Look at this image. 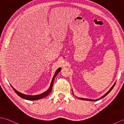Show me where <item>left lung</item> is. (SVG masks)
Instances as JSON below:
<instances>
[{"mask_svg": "<svg viewBox=\"0 0 124 124\" xmlns=\"http://www.w3.org/2000/svg\"><path fill=\"white\" fill-rule=\"evenodd\" d=\"M115 84H114L112 86V88H111L110 89V90H109V91L108 92V93H106V94H104V96L102 97V98H103V97H105L106 95H107V94H108V93H110V92L111 90H112V89L113 88L114 86H115ZM80 99H82V100H85V101H94L93 100H92V99H85V98H80ZM94 101H95V100H94Z\"/></svg>", "mask_w": 124, "mask_h": 124, "instance_id": "8db88e82", "label": "left lung"}]
</instances>
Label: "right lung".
Wrapping results in <instances>:
<instances>
[{"instance_id": "1", "label": "right lung", "mask_w": 124, "mask_h": 124, "mask_svg": "<svg viewBox=\"0 0 124 124\" xmlns=\"http://www.w3.org/2000/svg\"><path fill=\"white\" fill-rule=\"evenodd\" d=\"M61 70V69L59 68L57 70V71H56V72L55 73V75L54 77H53V78L52 79V83H51L50 84V86L49 87V88L48 89V90L47 91H46L45 93H41L40 94H38V95H36V96H30V95H26V94H24L23 93H19V92L17 91L15 89H14L13 87L12 86V88H13V90L14 91V92L18 94L19 96H20V97L23 98L25 99H27V100H30V101H36V100H38V99H41L42 98H44L45 97L47 96L48 94H49L50 93L51 91H52V87H53V82H54V80L55 78V77L56 76V75L58 74V73L60 71V70Z\"/></svg>"}]
</instances>
